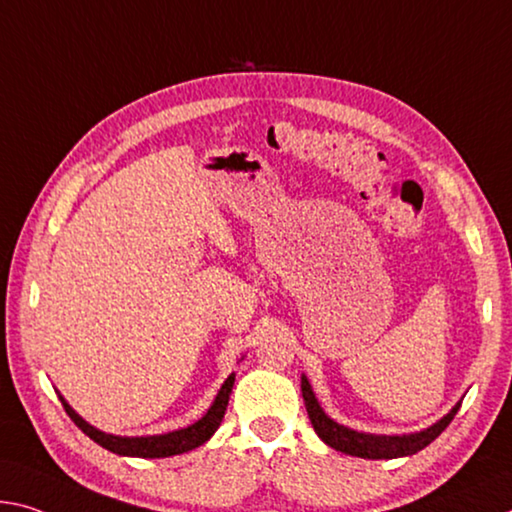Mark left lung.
<instances>
[{
  "instance_id": "8db88e82",
  "label": "left lung",
  "mask_w": 512,
  "mask_h": 512,
  "mask_svg": "<svg viewBox=\"0 0 512 512\" xmlns=\"http://www.w3.org/2000/svg\"><path fill=\"white\" fill-rule=\"evenodd\" d=\"M300 389H303V399H305V408L307 415H310V421L314 426L316 435L321 437L323 442L332 449L348 453V456H358V458H371V460H389V458H401V456H412L421 449H426L437 435H440L446 426L451 424V419L456 417V412L460 410V403L453 408L449 415L444 419L437 421L431 428L421 433H412V435H367V433H358L351 431L337 421H332L326 412L321 410L319 401L312 392L310 383L303 376V383H300Z\"/></svg>"
}]
</instances>
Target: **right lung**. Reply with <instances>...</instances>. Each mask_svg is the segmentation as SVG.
Returning <instances> with one entry per match:
<instances>
[{
	"instance_id": "add662e5",
	"label": "right lung",
	"mask_w": 512,
	"mask_h": 512,
	"mask_svg": "<svg viewBox=\"0 0 512 512\" xmlns=\"http://www.w3.org/2000/svg\"><path fill=\"white\" fill-rule=\"evenodd\" d=\"M232 385H234V373L225 380L221 392L216 394V399L212 403V408L207 410V415L198 419L196 424L189 428H182V431H173L166 435H150V437H118V435H107L102 431H97L91 424H86L70 405L63 401V408H66L68 417L75 421V424L84 431L93 442H97L102 449L118 453V456H134V458H166V456H177V453L191 451L196 446L205 444L209 437L216 433V428L221 426L227 401H230L232 394Z\"/></svg>"
}]
</instances>
